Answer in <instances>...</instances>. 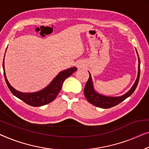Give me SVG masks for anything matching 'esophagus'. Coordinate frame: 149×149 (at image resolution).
<instances>
[{
  "instance_id": "obj_1",
  "label": "esophagus",
  "mask_w": 149,
  "mask_h": 149,
  "mask_svg": "<svg viewBox=\"0 0 149 149\" xmlns=\"http://www.w3.org/2000/svg\"><path fill=\"white\" fill-rule=\"evenodd\" d=\"M76 66H77V68H83L84 66V63L83 62H81V61H79V62H78L76 64Z\"/></svg>"
}]
</instances>
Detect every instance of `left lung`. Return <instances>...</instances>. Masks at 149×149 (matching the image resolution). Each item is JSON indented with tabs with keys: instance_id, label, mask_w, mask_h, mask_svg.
Segmentation results:
<instances>
[{
	"instance_id": "8db88e82",
	"label": "left lung",
	"mask_w": 149,
	"mask_h": 149,
	"mask_svg": "<svg viewBox=\"0 0 149 149\" xmlns=\"http://www.w3.org/2000/svg\"><path fill=\"white\" fill-rule=\"evenodd\" d=\"M137 53V51H136ZM138 54V53H137ZM138 76L137 78L136 79L135 83L134 84L133 86L131 88L130 91L121 96H117V97H111V96H106L100 95L98 93L95 91L93 86V80H92L91 75L89 72V78L88 79L86 84L84 87V96L86 98L88 101L90 103H91L93 105L100 108H104V109H108L113 107L117 105L123 101L125 98L129 97L130 96L132 95V93L134 92V91L136 88L138 81H139L140 78V61L139 56L138 54Z\"/></svg>"
}]
</instances>
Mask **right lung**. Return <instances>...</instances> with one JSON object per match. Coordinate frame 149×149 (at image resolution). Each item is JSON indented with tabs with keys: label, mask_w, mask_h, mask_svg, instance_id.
<instances>
[{
	"label": "right lung",
	"mask_w": 149,
	"mask_h": 149,
	"mask_svg": "<svg viewBox=\"0 0 149 149\" xmlns=\"http://www.w3.org/2000/svg\"><path fill=\"white\" fill-rule=\"evenodd\" d=\"M3 68L6 83H7V86L13 95L23 100L26 104L33 107H40L45 105V104L50 103V102L55 99L61 89L65 79L70 77L73 73L77 70V68L75 67H74V68H71L68 69V70L62 71L54 77L53 80L45 88L38 92H36V93H24L17 91L10 85L5 74L4 60Z\"/></svg>",
	"instance_id": "right-lung-1"
}]
</instances>
